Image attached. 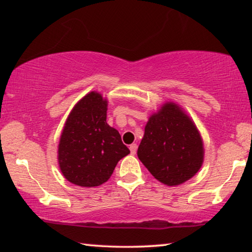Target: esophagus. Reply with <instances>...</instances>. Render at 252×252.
<instances>
[{
  "label": "esophagus",
  "instance_id": "obj_1",
  "mask_svg": "<svg viewBox=\"0 0 252 252\" xmlns=\"http://www.w3.org/2000/svg\"><path fill=\"white\" fill-rule=\"evenodd\" d=\"M136 149H138V146H136L135 143L131 144V146H130V151H131V155H135V153H136Z\"/></svg>",
  "mask_w": 252,
  "mask_h": 252
}]
</instances>
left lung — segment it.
Segmentation results:
<instances>
[{
  "instance_id": "8db88e82",
  "label": "left lung",
  "mask_w": 252,
  "mask_h": 252,
  "mask_svg": "<svg viewBox=\"0 0 252 252\" xmlns=\"http://www.w3.org/2000/svg\"><path fill=\"white\" fill-rule=\"evenodd\" d=\"M138 157L157 180L181 185L201 168V136L178 105L167 103L149 119Z\"/></svg>"
}]
</instances>
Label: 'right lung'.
I'll return each instance as SVG.
<instances>
[{
	"label": "right lung",
	"instance_id": "obj_1",
	"mask_svg": "<svg viewBox=\"0 0 252 252\" xmlns=\"http://www.w3.org/2000/svg\"><path fill=\"white\" fill-rule=\"evenodd\" d=\"M106 101L91 92L65 122L59 143V164L66 180L80 187L106 182L119 160L130 153L119 132L106 123Z\"/></svg>",
	"mask_w": 252,
	"mask_h": 252
}]
</instances>
